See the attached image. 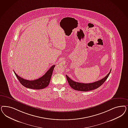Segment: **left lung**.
I'll return each instance as SVG.
<instances>
[{"instance_id":"1","label":"left lung","mask_w":128,"mask_h":128,"mask_svg":"<svg viewBox=\"0 0 128 128\" xmlns=\"http://www.w3.org/2000/svg\"><path fill=\"white\" fill-rule=\"evenodd\" d=\"M111 69L110 72L104 78L99 80L98 81L96 82H94L90 83H84L78 82L74 81L70 79L67 75H66V78L70 87L72 88L74 90L80 91H88L92 90L95 89H96L98 87L101 86L104 82L106 80L108 77L109 74L111 72Z\"/></svg>"}]
</instances>
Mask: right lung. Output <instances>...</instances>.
<instances>
[{
  "instance_id": "add662e5",
  "label": "right lung",
  "mask_w": 128,
  "mask_h": 128,
  "mask_svg": "<svg viewBox=\"0 0 128 128\" xmlns=\"http://www.w3.org/2000/svg\"><path fill=\"white\" fill-rule=\"evenodd\" d=\"M54 66L55 65L52 66L43 76L33 80H29L22 78L14 72L17 78L24 87L31 89L41 90L48 87L49 85Z\"/></svg>"
}]
</instances>
